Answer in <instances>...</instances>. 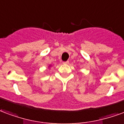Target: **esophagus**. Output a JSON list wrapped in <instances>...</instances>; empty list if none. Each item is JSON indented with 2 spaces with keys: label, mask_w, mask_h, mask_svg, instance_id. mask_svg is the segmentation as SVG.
Returning <instances> with one entry per match:
<instances>
[{
  "label": "esophagus",
  "mask_w": 124,
  "mask_h": 124,
  "mask_svg": "<svg viewBox=\"0 0 124 124\" xmlns=\"http://www.w3.org/2000/svg\"><path fill=\"white\" fill-rule=\"evenodd\" d=\"M63 64H65V65H68L69 63V62L68 61H65V62H63Z\"/></svg>",
  "instance_id": "esophagus-1"
}]
</instances>
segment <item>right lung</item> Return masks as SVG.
Returning a JSON list of instances; mask_svg holds the SVG:
<instances>
[{
  "instance_id": "right-lung-1",
  "label": "right lung",
  "mask_w": 124,
  "mask_h": 124,
  "mask_svg": "<svg viewBox=\"0 0 124 124\" xmlns=\"http://www.w3.org/2000/svg\"><path fill=\"white\" fill-rule=\"evenodd\" d=\"M51 65H49V67H48V69L49 68V67H51Z\"/></svg>"
}]
</instances>
